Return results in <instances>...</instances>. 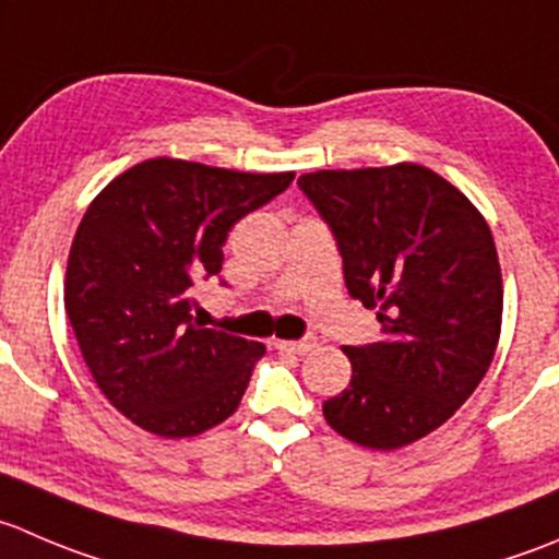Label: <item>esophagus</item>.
Masks as SVG:
<instances>
[{
    "mask_svg": "<svg viewBox=\"0 0 559 559\" xmlns=\"http://www.w3.org/2000/svg\"><path fill=\"white\" fill-rule=\"evenodd\" d=\"M275 346L292 355H308L311 349H317V338H300V341H275Z\"/></svg>",
    "mask_w": 559,
    "mask_h": 559,
    "instance_id": "esophagus-1",
    "label": "esophagus"
}]
</instances>
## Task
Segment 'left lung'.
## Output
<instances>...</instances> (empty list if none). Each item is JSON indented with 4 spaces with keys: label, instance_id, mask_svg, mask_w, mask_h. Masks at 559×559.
Returning a JSON list of instances; mask_svg holds the SVG:
<instances>
[{
    "label": "left lung",
    "instance_id": "1",
    "mask_svg": "<svg viewBox=\"0 0 559 559\" xmlns=\"http://www.w3.org/2000/svg\"><path fill=\"white\" fill-rule=\"evenodd\" d=\"M338 242L346 289L377 308L382 338L344 346L349 388L324 420L371 451L440 429L473 395L502 328L489 224L456 186L417 164L322 169L297 180Z\"/></svg>",
    "mask_w": 559,
    "mask_h": 559
}]
</instances>
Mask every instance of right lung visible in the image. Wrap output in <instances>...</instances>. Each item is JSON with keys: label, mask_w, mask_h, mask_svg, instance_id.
<instances>
[{"label": "right lung", "mask_w": 559, "mask_h": 559, "mask_svg": "<svg viewBox=\"0 0 559 559\" xmlns=\"http://www.w3.org/2000/svg\"><path fill=\"white\" fill-rule=\"evenodd\" d=\"M292 180L295 171L150 158L86 207L70 246L64 311L100 393L150 435L197 437L240 406L264 344L199 328L193 284L221 273L231 226Z\"/></svg>", "instance_id": "right-lung-1"}]
</instances>
